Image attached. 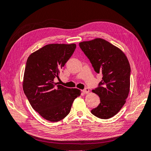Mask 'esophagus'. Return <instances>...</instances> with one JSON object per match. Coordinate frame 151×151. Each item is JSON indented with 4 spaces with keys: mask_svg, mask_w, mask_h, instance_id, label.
<instances>
[{
    "mask_svg": "<svg viewBox=\"0 0 151 151\" xmlns=\"http://www.w3.org/2000/svg\"><path fill=\"white\" fill-rule=\"evenodd\" d=\"M89 92H90V90H89L88 88H85L84 90H82V92L84 93H89Z\"/></svg>",
    "mask_w": 151,
    "mask_h": 151,
    "instance_id": "1",
    "label": "esophagus"
}]
</instances>
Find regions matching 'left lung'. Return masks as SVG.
<instances>
[{
    "instance_id": "1",
    "label": "left lung",
    "mask_w": 151,
    "mask_h": 151,
    "mask_svg": "<svg viewBox=\"0 0 151 151\" xmlns=\"http://www.w3.org/2000/svg\"><path fill=\"white\" fill-rule=\"evenodd\" d=\"M96 73L102 74L98 87L92 90L100 99L91 110L101 119H108L119 112L130 91V66L125 54L104 39L97 38L79 43Z\"/></svg>"
}]
</instances>
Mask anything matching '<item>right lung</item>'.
<instances>
[{
  "label": "right lung",
  "instance_id": "obj_1",
  "mask_svg": "<svg viewBox=\"0 0 151 151\" xmlns=\"http://www.w3.org/2000/svg\"><path fill=\"white\" fill-rule=\"evenodd\" d=\"M76 44H49L31 53L24 69L23 88L32 108L42 117L58 122L68 115L80 90L54 82L72 55Z\"/></svg>",
  "mask_w": 151,
  "mask_h": 151
}]
</instances>
